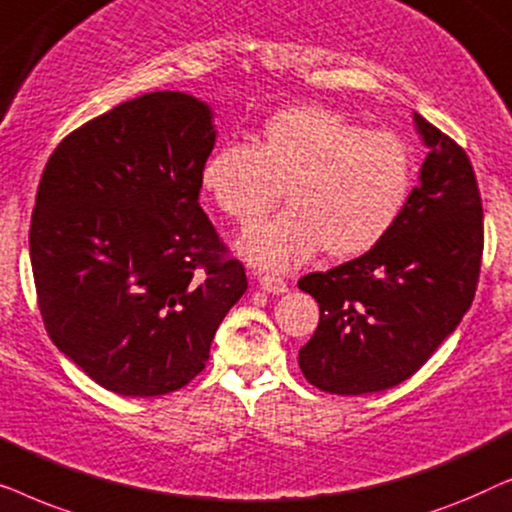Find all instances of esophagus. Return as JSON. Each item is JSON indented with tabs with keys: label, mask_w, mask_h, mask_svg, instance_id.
<instances>
[{
	"label": "esophagus",
	"mask_w": 512,
	"mask_h": 512,
	"mask_svg": "<svg viewBox=\"0 0 512 512\" xmlns=\"http://www.w3.org/2000/svg\"><path fill=\"white\" fill-rule=\"evenodd\" d=\"M261 286H263V291H268V293H286L289 291V286H286V282L282 277H275V275H265V277H261Z\"/></svg>",
	"instance_id": "esophagus-1"
}]
</instances>
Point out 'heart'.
I'll return each instance as SVG.
<instances>
[{
	"mask_svg": "<svg viewBox=\"0 0 512 512\" xmlns=\"http://www.w3.org/2000/svg\"><path fill=\"white\" fill-rule=\"evenodd\" d=\"M415 163L391 130H366L340 111L296 107L265 123L254 146L226 144L205 160L202 188L228 216L261 219L242 235V254L265 270H289L324 247L356 258L391 233L408 205Z\"/></svg>",
	"mask_w": 512,
	"mask_h": 512,
	"instance_id": "heart-1",
	"label": "heart"
}]
</instances>
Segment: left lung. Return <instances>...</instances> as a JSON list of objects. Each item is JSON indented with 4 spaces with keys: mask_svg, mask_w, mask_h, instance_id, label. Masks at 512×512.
Listing matches in <instances>:
<instances>
[{
    "mask_svg": "<svg viewBox=\"0 0 512 512\" xmlns=\"http://www.w3.org/2000/svg\"><path fill=\"white\" fill-rule=\"evenodd\" d=\"M415 125L429 156L391 233L354 261L298 282L321 312L298 363L328 394H375L408 380L478 289L485 230L473 165L426 118L415 114Z\"/></svg>",
    "mask_w": 512,
    "mask_h": 512,
    "instance_id": "left-lung-1",
    "label": "left lung"
}]
</instances>
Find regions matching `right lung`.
I'll return each instance as SVG.
<instances>
[{
  "label": "right lung",
  "instance_id": "add662e5",
  "mask_svg": "<svg viewBox=\"0 0 512 512\" xmlns=\"http://www.w3.org/2000/svg\"><path fill=\"white\" fill-rule=\"evenodd\" d=\"M214 142L205 102L158 90L69 132L41 174L30 226L41 319L114 394L186 387L247 291L198 202Z\"/></svg>",
  "mask_w": 512,
  "mask_h": 512
}]
</instances>
